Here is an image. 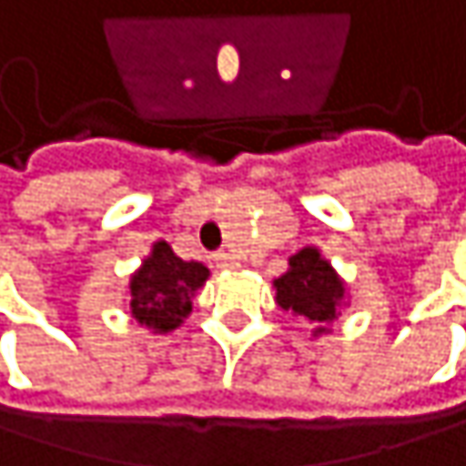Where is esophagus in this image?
Wrapping results in <instances>:
<instances>
[{"instance_id":"34e87169","label":"esophagus","mask_w":466,"mask_h":466,"mask_svg":"<svg viewBox=\"0 0 466 466\" xmlns=\"http://www.w3.org/2000/svg\"><path fill=\"white\" fill-rule=\"evenodd\" d=\"M213 258H216V267L218 269H237L239 267V258L234 253H229V250H218Z\"/></svg>"}]
</instances>
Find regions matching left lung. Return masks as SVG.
Instances as JSON below:
<instances>
[{"mask_svg":"<svg viewBox=\"0 0 466 466\" xmlns=\"http://www.w3.org/2000/svg\"><path fill=\"white\" fill-rule=\"evenodd\" d=\"M272 286L278 308L313 326V337L329 334L345 305V283L310 245L289 258V269Z\"/></svg>","mask_w":466,"mask_h":466,"instance_id":"1","label":"left lung"}]
</instances>
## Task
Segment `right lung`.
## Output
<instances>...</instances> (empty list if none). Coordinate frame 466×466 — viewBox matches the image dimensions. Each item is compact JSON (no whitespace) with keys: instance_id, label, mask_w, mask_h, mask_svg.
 Masks as SVG:
<instances>
[{"instance_id":"add662e5","label":"right lung","mask_w":466,"mask_h":466,"mask_svg":"<svg viewBox=\"0 0 466 466\" xmlns=\"http://www.w3.org/2000/svg\"><path fill=\"white\" fill-rule=\"evenodd\" d=\"M208 278L210 269L202 261H183L175 256L169 242H153L150 256L142 261L129 283L132 319L153 334L177 329L191 313V299Z\"/></svg>"}]
</instances>
